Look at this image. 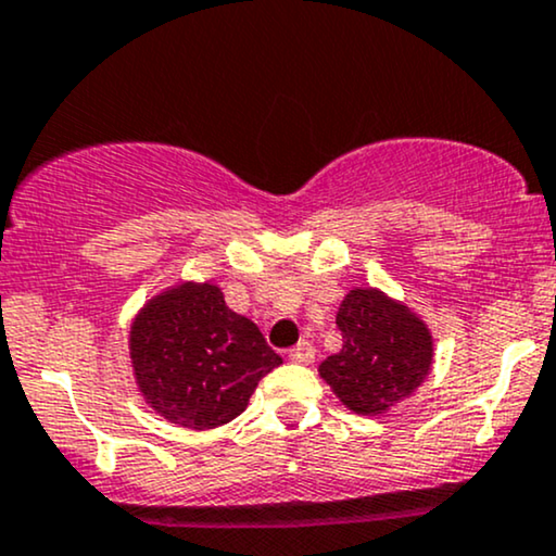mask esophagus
I'll use <instances>...</instances> for the list:
<instances>
[{"mask_svg":"<svg viewBox=\"0 0 556 556\" xmlns=\"http://www.w3.org/2000/svg\"><path fill=\"white\" fill-rule=\"evenodd\" d=\"M287 357H290L292 363H313L316 350H313L311 342H298L290 352H287Z\"/></svg>","mask_w":556,"mask_h":556,"instance_id":"1","label":"esophagus"}]
</instances>
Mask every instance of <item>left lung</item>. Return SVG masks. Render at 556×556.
Instances as JSON below:
<instances>
[{
	"label": "left lung",
	"mask_w": 556,
	"mask_h": 556,
	"mask_svg": "<svg viewBox=\"0 0 556 556\" xmlns=\"http://www.w3.org/2000/svg\"><path fill=\"white\" fill-rule=\"evenodd\" d=\"M342 352L318 367L320 378L357 414H383L427 378L432 337L404 305L378 290H352L337 313Z\"/></svg>",
	"instance_id": "obj_1"
}]
</instances>
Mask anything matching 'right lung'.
<instances>
[{"instance_id":"right-lung-1","label":"right lung","mask_w":556,"mask_h":556,"mask_svg":"<svg viewBox=\"0 0 556 556\" xmlns=\"http://www.w3.org/2000/svg\"><path fill=\"white\" fill-rule=\"evenodd\" d=\"M131 363L152 409L180 427L212 430L243 414L282 357L217 287L180 285L134 320Z\"/></svg>"}]
</instances>
